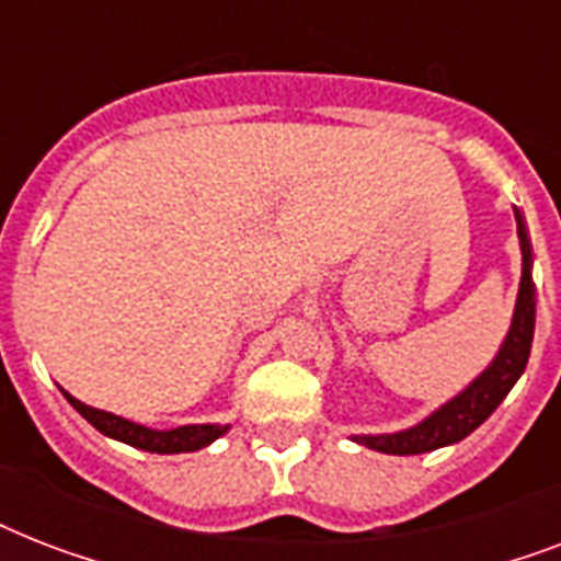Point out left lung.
I'll return each instance as SVG.
<instances>
[{"instance_id": "8db88e82", "label": "left lung", "mask_w": 561, "mask_h": 561, "mask_svg": "<svg viewBox=\"0 0 561 561\" xmlns=\"http://www.w3.org/2000/svg\"><path fill=\"white\" fill-rule=\"evenodd\" d=\"M515 220H518V241H522V285H518V299H515L513 325L506 332L501 350H497L495 360L489 364L474 381L454 396L451 401H445L443 408L434 410L431 416L422 419L419 425L399 431V434H360L352 436L358 445H367L373 451L381 454H425L436 451L443 445H454L466 439V436L486 422L501 401L506 399V392L513 390V383L522 378L527 360H530L533 332H536V285H533V247L524 229L522 211L515 209Z\"/></svg>"}]
</instances>
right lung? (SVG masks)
<instances>
[{"mask_svg":"<svg viewBox=\"0 0 561 561\" xmlns=\"http://www.w3.org/2000/svg\"><path fill=\"white\" fill-rule=\"evenodd\" d=\"M64 396L95 431H101L104 436H113L118 443H127L151 454L201 451V448H206V445L215 443L218 436H224L229 431V425H183L171 427V431H153V427L136 425L130 419H122L116 413H107V410L90 408V404H83V401H78L66 390Z\"/></svg>","mask_w":561,"mask_h":561,"instance_id":"1","label":"right lung"}]
</instances>
